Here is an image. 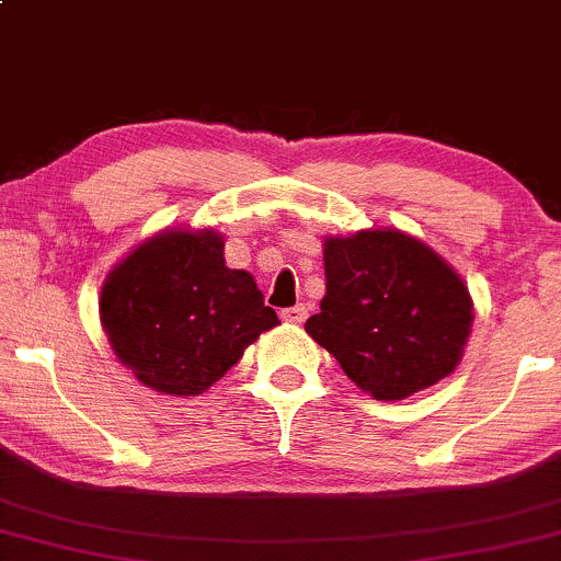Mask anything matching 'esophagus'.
<instances>
[{
  "instance_id": "34e87169",
  "label": "esophagus",
  "mask_w": 561,
  "mask_h": 561,
  "mask_svg": "<svg viewBox=\"0 0 561 561\" xmlns=\"http://www.w3.org/2000/svg\"><path fill=\"white\" fill-rule=\"evenodd\" d=\"M308 316V308L306 306H294V308H283L280 311V319L286 323H304Z\"/></svg>"
}]
</instances>
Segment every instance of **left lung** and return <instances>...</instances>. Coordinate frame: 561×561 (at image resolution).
<instances>
[{
	"label": "left lung",
	"mask_w": 561,
	"mask_h": 561,
	"mask_svg": "<svg viewBox=\"0 0 561 561\" xmlns=\"http://www.w3.org/2000/svg\"><path fill=\"white\" fill-rule=\"evenodd\" d=\"M327 296L306 334L356 387L394 402L456 371L473 298L445 257L385 227L323 240Z\"/></svg>",
	"instance_id": "obj_1"
}]
</instances>
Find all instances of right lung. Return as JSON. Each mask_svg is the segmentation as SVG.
Instances as JSON below:
<instances>
[{
  "label": "right lung",
  "mask_w": 561,
  "mask_h": 561,
  "mask_svg": "<svg viewBox=\"0 0 561 561\" xmlns=\"http://www.w3.org/2000/svg\"><path fill=\"white\" fill-rule=\"evenodd\" d=\"M99 313L118 362L172 397L207 392L280 323L253 275L225 265L213 227H167L139 242L105 275Z\"/></svg>",
  "instance_id": "right-lung-1"
}]
</instances>
